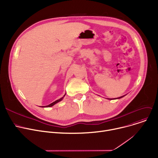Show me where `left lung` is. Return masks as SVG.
Wrapping results in <instances>:
<instances>
[{"label":"left lung","instance_id":"left-lung-1","mask_svg":"<svg viewBox=\"0 0 158 158\" xmlns=\"http://www.w3.org/2000/svg\"><path fill=\"white\" fill-rule=\"evenodd\" d=\"M125 95H123V96H122V97H118V98H107V99H110V100H113V99H119V98H122L123 97H124Z\"/></svg>","mask_w":158,"mask_h":158}]
</instances>
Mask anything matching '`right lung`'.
Returning a JSON list of instances; mask_svg holds the SVG:
<instances>
[{
	"label": "right lung",
	"instance_id": "obj_1",
	"mask_svg": "<svg viewBox=\"0 0 158 158\" xmlns=\"http://www.w3.org/2000/svg\"><path fill=\"white\" fill-rule=\"evenodd\" d=\"M65 95H66V94L63 95V97H62L61 98H60V99H58V100H57V101H54V102H53L52 103H51V104H48V105H47V106H41V107H52V106H53L54 105H55L56 104H57V102H60V101H61L63 99V98L64 97V96H65Z\"/></svg>",
	"mask_w": 158,
	"mask_h": 158
}]
</instances>
